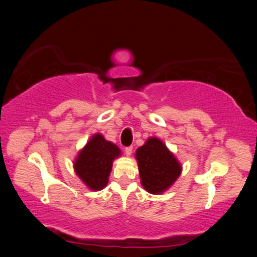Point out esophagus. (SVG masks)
<instances>
[{"instance_id":"obj_1","label":"esophagus","mask_w":257,"mask_h":257,"mask_svg":"<svg viewBox=\"0 0 257 257\" xmlns=\"http://www.w3.org/2000/svg\"><path fill=\"white\" fill-rule=\"evenodd\" d=\"M132 151H133V147L132 146H128V147H126L125 149V154L127 157H130L132 154Z\"/></svg>"}]
</instances>
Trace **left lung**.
<instances>
[{
    "label": "left lung",
    "mask_w": 257,
    "mask_h": 257,
    "mask_svg": "<svg viewBox=\"0 0 257 257\" xmlns=\"http://www.w3.org/2000/svg\"><path fill=\"white\" fill-rule=\"evenodd\" d=\"M143 187L151 194H160L181 174V165L160 139L152 137L136 152Z\"/></svg>",
    "instance_id": "obj_1"
}]
</instances>
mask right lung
Wrapping results in <instances>:
<instances>
[{
    "instance_id": "obj_1",
    "label": "right lung",
    "mask_w": 257,
    "mask_h": 257,
    "mask_svg": "<svg viewBox=\"0 0 257 257\" xmlns=\"http://www.w3.org/2000/svg\"><path fill=\"white\" fill-rule=\"evenodd\" d=\"M121 152L117 145L97 133L79 151L73 168L76 174L92 191H100L108 182L112 163Z\"/></svg>"
}]
</instances>
